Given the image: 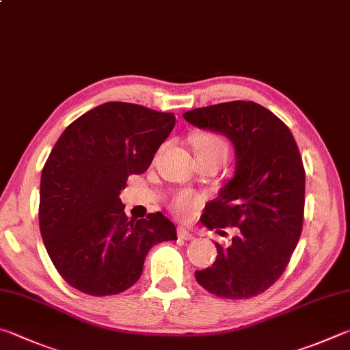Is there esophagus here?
<instances>
[{"label": "esophagus", "instance_id": "obj_1", "mask_svg": "<svg viewBox=\"0 0 350 350\" xmlns=\"http://www.w3.org/2000/svg\"><path fill=\"white\" fill-rule=\"evenodd\" d=\"M177 236H179V239H183V240H191L193 239V231H189L188 228L179 226V228H177Z\"/></svg>", "mask_w": 350, "mask_h": 350}]
</instances>
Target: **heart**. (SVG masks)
<instances>
[{
    "instance_id": "obj_1",
    "label": "heart",
    "mask_w": 350,
    "mask_h": 350,
    "mask_svg": "<svg viewBox=\"0 0 350 350\" xmlns=\"http://www.w3.org/2000/svg\"><path fill=\"white\" fill-rule=\"evenodd\" d=\"M194 151L197 153H220L226 154V144L221 141L219 136L214 135H199L193 139ZM200 197L191 193V191H182L177 194L173 202H171V208L173 211L182 219H191L193 215L199 211L200 208Z\"/></svg>"
}]
</instances>
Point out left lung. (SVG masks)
Masks as SVG:
<instances>
[{
	"mask_svg": "<svg viewBox=\"0 0 350 350\" xmlns=\"http://www.w3.org/2000/svg\"><path fill=\"white\" fill-rule=\"evenodd\" d=\"M189 124L226 136L236 150L232 179L205 206L208 230L237 226L231 245L196 271V280L220 298L262 294L288 266L300 239L304 213V168L291 130L252 100H232L183 113Z\"/></svg>",
	"mask_w": 350,
	"mask_h": 350,
	"instance_id": "8db88e82",
	"label": "left lung"
}]
</instances>
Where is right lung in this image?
I'll return each mask as SVG.
<instances>
[{"mask_svg":"<svg viewBox=\"0 0 350 350\" xmlns=\"http://www.w3.org/2000/svg\"><path fill=\"white\" fill-rule=\"evenodd\" d=\"M176 125L173 113L105 103L73 120L42 168L40 230L55 268L84 294L114 295L135 284L148 251L177 240L162 213L129 219L119 194L142 174Z\"/></svg>","mask_w":350,"mask_h":350,"instance_id":"1","label":"right lung"}]
</instances>
